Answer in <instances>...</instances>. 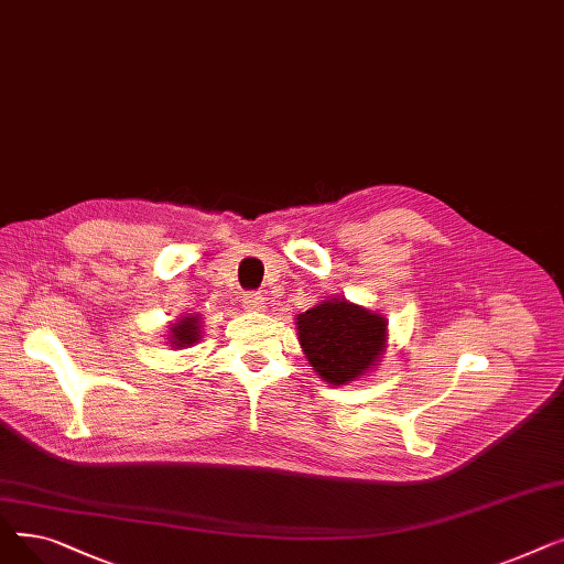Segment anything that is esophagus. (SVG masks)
Masks as SVG:
<instances>
[{"mask_svg":"<svg viewBox=\"0 0 564 564\" xmlns=\"http://www.w3.org/2000/svg\"><path fill=\"white\" fill-rule=\"evenodd\" d=\"M242 304H245V308L249 311V313H262L264 311V300L260 297V294H247V297L242 300Z\"/></svg>","mask_w":564,"mask_h":564,"instance_id":"obj_1","label":"esophagus"}]
</instances>
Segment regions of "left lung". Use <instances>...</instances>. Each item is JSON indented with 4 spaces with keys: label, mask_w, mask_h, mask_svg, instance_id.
<instances>
[{
    "label": "left lung",
    "mask_w": 564,
    "mask_h": 564,
    "mask_svg": "<svg viewBox=\"0 0 564 564\" xmlns=\"http://www.w3.org/2000/svg\"><path fill=\"white\" fill-rule=\"evenodd\" d=\"M294 324L311 368L334 387L366 377L389 343V319L340 294L300 313Z\"/></svg>",
    "instance_id": "left-lung-1"
}]
</instances>
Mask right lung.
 <instances>
[{
	"mask_svg": "<svg viewBox=\"0 0 564 564\" xmlns=\"http://www.w3.org/2000/svg\"><path fill=\"white\" fill-rule=\"evenodd\" d=\"M200 332H203L200 315H185V317L177 319L175 324H171L166 340L173 349H185V347H192L200 340Z\"/></svg>",
	"mask_w": 564,
	"mask_h": 564,
	"instance_id": "add662e5",
	"label": "right lung"
}]
</instances>
